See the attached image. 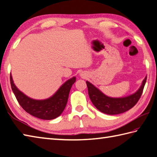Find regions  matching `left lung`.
<instances>
[{
  "instance_id": "obj_1",
  "label": "left lung",
  "mask_w": 157,
  "mask_h": 157,
  "mask_svg": "<svg viewBox=\"0 0 157 157\" xmlns=\"http://www.w3.org/2000/svg\"><path fill=\"white\" fill-rule=\"evenodd\" d=\"M146 78L147 76L144 79L141 87L135 94L129 96L120 98L108 97L91 83L88 81H86V83L88 88L89 98L95 108L101 113L114 115L123 113L130 110L137 104L142 94Z\"/></svg>"
}]
</instances>
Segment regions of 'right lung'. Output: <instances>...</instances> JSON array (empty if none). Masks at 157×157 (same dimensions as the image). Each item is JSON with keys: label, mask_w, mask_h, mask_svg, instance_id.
<instances>
[{"label": "right lung", "mask_w": 157, "mask_h": 157, "mask_svg": "<svg viewBox=\"0 0 157 157\" xmlns=\"http://www.w3.org/2000/svg\"><path fill=\"white\" fill-rule=\"evenodd\" d=\"M75 81L76 78L72 77L63 83L52 97L44 100H36L27 97L19 90L10 75L12 91L22 108L33 116L43 120L54 119L63 113L68 101L70 89Z\"/></svg>", "instance_id": "right-lung-1"}]
</instances>
